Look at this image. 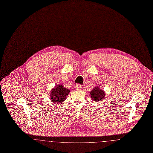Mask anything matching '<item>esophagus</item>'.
Returning <instances> with one entry per match:
<instances>
[{
  "mask_svg": "<svg viewBox=\"0 0 153 153\" xmlns=\"http://www.w3.org/2000/svg\"><path fill=\"white\" fill-rule=\"evenodd\" d=\"M81 88H82V86H81V85H80V84H77V85H76V89L77 90H81Z\"/></svg>",
  "mask_w": 153,
  "mask_h": 153,
  "instance_id": "esophagus-1",
  "label": "esophagus"
}]
</instances>
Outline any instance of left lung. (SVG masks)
Instances as JSON below:
<instances>
[{
	"label": "left lung",
	"instance_id": "1",
	"mask_svg": "<svg viewBox=\"0 0 153 153\" xmlns=\"http://www.w3.org/2000/svg\"><path fill=\"white\" fill-rule=\"evenodd\" d=\"M99 86L95 87L90 92L91 98L95 102H100L105 97V92Z\"/></svg>",
	"mask_w": 153,
	"mask_h": 153
}]
</instances>
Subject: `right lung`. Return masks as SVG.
Returning <instances> with one entry per match:
<instances>
[{
	"label": "right lung",
	"instance_id": "obj_1",
	"mask_svg": "<svg viewBox=\"0 0 153 153\" xmlns=\"http://www.w3.org/2000/svg\"><path fill=\"white\" fill-rule=\"evenodd\" d=\"M70 92V90L65 88L62 84H58L53 88L50 93L51 100L54 103L62 104L65 100L66 96Z\"/></svg>",
	"mask_w": 153,
	"mask_h": 153
}]
</instances>
